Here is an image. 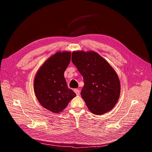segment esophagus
<instances>
[{"label": "esophagus", "instance_id": "obj_1", "mask_svg": "<svg viewBox=\"0 0 152 152\" xmlns=\"http://www.w3.org/2000/svg\"><path fill=\"white\" fill-rule=\"evenodd\" d=\"M75 92L76 93V95H80V90H78V89H75Z\"/></svg>", "mask_w": 152, "mask_h": 152}]
</instances>
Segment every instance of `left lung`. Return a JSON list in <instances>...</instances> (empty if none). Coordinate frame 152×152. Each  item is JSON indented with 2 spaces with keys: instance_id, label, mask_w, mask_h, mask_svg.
<instances>
[{
  "instance_id": "left-lung-1",
  "label": "left lung",
  "mask_w": 152,
  "mask_h": 152,
  "mask_svg": "<svg viewBox=\"0 0 152 152\" xmlns=\"http://www.w3.org/2000/svg\"><path fill=\"white\" fill-rule=\"evenodd\" d=\"M72 62L83 76L81 95L93 114L101 115L112 109L120 95L119 77L109 64L95 52L72 53Z\"/></svg>"
}]
</instances>
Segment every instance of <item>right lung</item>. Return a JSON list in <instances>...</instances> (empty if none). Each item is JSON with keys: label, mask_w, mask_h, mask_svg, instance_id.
<instances>
[{"label": "right lung", "mask_w": 152, "mask_h": 152, "mask_svg": "<svg viewBox=\"0 0 152 152\" xmlns=\"http://www.w3.org/2000/svg\"><path fill=\"white\" fill-rule=\"evenodd\" d=\"M69 52H57L42 66L34 81V90L40 104L58 113L64 109L76 94L67 87L64 73L71 61Z\"/></svg>", "instance_id": "right-lung-1"}]
</instances>
